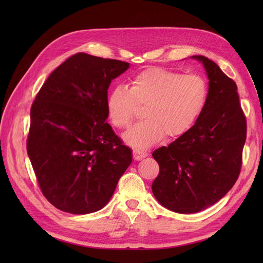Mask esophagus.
Instances as JSON below:
<instances>
[{"label":"esophagus","mask_w":263,"mask_h":263,"mask_svg":"<svg viewBox=\"0 0 263 263\" xmlns=\"http://www.w3.org/2000/svg\"><path fill=\"white\" fill-rule=\"evenodd\" d=\"M147 155H148V154L146 153V151H144V150H140V149H134V150H133L134 160H136V161L141 160L142 158L147 157Z\"/></svg>","instance_id":"esophagus-1"}]
</instances>
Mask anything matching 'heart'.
Instances as JSON below:
<instances>
[{
	"label": "heart",
	"mask_w": 263,
	"mask_h": 263,
	"mask_svg": "<svg viewBox=\"0 0 263 263\" xmlns=\"http://www.w3.org/2000/svg\"><path fill=\"white\" fill-rule=\"evenodd\" d=\"M209 99V85L200 74H182L162 68H150L134 76L127 85L115 86L106 97L110 123L128 128L138 107L144 121L125 134L127 144L146 149L164 135L177 138L187 133L202 115Z\"/></svg>",
	"instance_id": "obj_1"
}]
</instances>
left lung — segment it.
Wrapping results in <instances>:
<instances>
[{
    "label": "left lung",
    "instance_id": "obj_1",
    "mask_svg": "<svg viewBox=\"0 0 263 263\" xmlns=\"http://www.w3.org/2000/svg\"><path fill=\"white\" fill-rule=\"evenodd\" d=\"M209 99L187 133L153 153L159 174L153 193L162 206L181 214L201 212L217 203L234 186L242 164L247 121L237 85L204 55Z\"/></svg>",
    "mask_w": 263,
    "mask_h": 263
}]
</instances>
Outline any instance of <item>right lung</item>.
<instances>
[{
    "mask_svg": "<svg viewBox=\"0 0 263 263\" xmlns=\"http://www.w3.org/2000/svg\"><path fill=\"white\" fill-rule=\"evenodd\" d=\"M129 63L79 52L55 68L30 108L27 154L54 208L89 214L104 208L132 163V150L106 123L113 79Z\"/></svg>",
    "mask_w": 263,
    "mask_h": 263,
    "instance_id": "1",
    "label": "right lung"
}]
</instances>
